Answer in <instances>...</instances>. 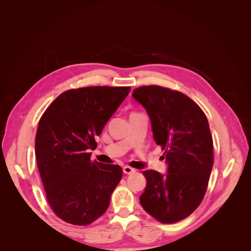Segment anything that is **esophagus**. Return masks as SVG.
I'll list each match as a JSON object with an SVG mask.
<instances>
[{"label":"esophagus","instance_id":"esophagus-1","mask_svg":"<svg viewBox=\"0 0 251 251\" xmlns=\"http://www.w3.org/2000/svg\"><path fill=\"white\" fill-rule=\"evenodd\" d=\"M123 171H124V173L126 174V175H131V174L135 173V170L132 169V168H130V166H124Z\"/></svg>","mask_w":251,"mask_h":251}]
</instances>
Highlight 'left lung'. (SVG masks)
<instances>
[{
  "label": "left lung",
  "mask_w": 251,
  "mask_h": 251,
  "mask_svg": "<svg viewBox=\"0 0 251 251\" xmlns=\"http://www.w3.org/2000/svg\"><path fill=\"white\" fill-rule=\"evenodd\" d=\"M132 96L150 116L154 140L164 151L168 173L144 171L140 204L161 223H176L197 209L214 164L208 121L201 108L178 91L159 86L135 89Z\"/></svg>",
  "instance_id": "left-lung-1"
}]
</instances>
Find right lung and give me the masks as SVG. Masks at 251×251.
Returning a JSON list of instances; mask_svg holds the SVG:
<instances>
[{"instance_id":"right-lung-1","label":"right lung","mask_w":251,"mask_h":251,"mask_svg":"<svg viewBox=\"0 0 251 251\" xmlns=\"http://www.w3.org/2000/svg\"><path fill=\"white\" fill-rule=\"evenodd\" d=\"M130 87H87L55 98L40 119L35 136L37 168L54 214L73 225H88L102 216L123 177L119 165L91 161L96 136Z\"/></svg>"}]
</instances>
